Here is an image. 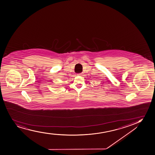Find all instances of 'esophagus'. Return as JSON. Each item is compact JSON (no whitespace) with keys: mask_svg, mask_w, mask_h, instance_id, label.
<instances>
[{"mask_svg":"<svg viewBox=\"0 0 155 155\" xmlns=\"http://www.w3.org/2000/svg\"><path fill=\"white\" fill-rule=\"evenodd\" d=\"M82 74H81V73H80V74H78V76H81L82 75Z\"/></svg>","mask_w":155,"mask_h":155,"instance_id":"esophagus-1","label":"esophagus"}]
</instances>
